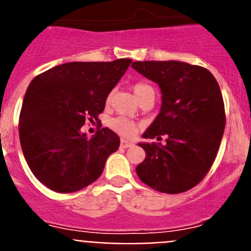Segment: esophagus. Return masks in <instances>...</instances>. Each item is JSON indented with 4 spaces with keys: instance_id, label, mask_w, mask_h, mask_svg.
<instances>
[{
    "instance_id": "obj_1",
    "label": "esophagus",
    "mask_w": 251,
    "mask_h": 251,
    "mask_svg": "<svg viewBox=\"0 0 251 251\" xmlns=\"http://www.w3.org/2000/svg\"><path fill=\"white\" fill-rule=\"evenodd\" d=\"M134 145V143H133L132 141H128V139H122L121 141V147L122 148H129V147H132V146Z\"/></svg>"
}]
</instances>
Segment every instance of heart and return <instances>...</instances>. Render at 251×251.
<instances>
[{"mask_svg": "<svg viewBox=\"0 0 251 251\" xmlns=\"http://www.w3.org/2000/svg\"><path fill=\"white\" fill-rule=\"evenodd\" d=\"M148 90H153L152 86L148 85L146 83H138L136 85L133 86V92L136 94L137 98H139L142 94H145L146 92ZM109 126L112 129H114L115 132L122 134V136H126V137H129L133 136L134 133H136V124L133 123L132 121L129 119L124 118V117H118V118H114L109 122Z\"/></svg>", "mask_w": 251, "mask_h": 251, "instance_id": "b5f03b06", "label": "heart"}]
</instances>
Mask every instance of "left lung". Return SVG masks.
<instances>
[{
	"label": "left lung",
	"mask_w": 251,
	"mask_h": 251,
	"mask_svg": "<svg viewBox=\"0 0 251 251\" xmlns=\"http://www.w3.org/2000/svg\"><path fill=\"white\" fill-rule=\"evenodd\" d=\"M132 68L161 89V110L139 142L142 182L165 194L185 192L206 176L220 147L225 109L220 86L207 69L182 61H134Z\"/></svg>",
	"instance_id": "left-lung-1"
}]
</instances>
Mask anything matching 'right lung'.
Listing matches in <instances>:
<instances>
[{"label":"right lung","mask_w":251,"mask_h":251,"mask_svg":"<svg viewBox=\"0 0 251 251\" xmlns=\"http://www.w3.org/2000/svg\"><path fill=\"white\" fill-rule=\"evenodd\" d=\"M130 63L74 61L32 79L20 113V142L31 172L46 187L70 194L99 178L121 139L109 128L88 138L81 127L98 119Z\"/></svg>","instance_id":"1"}]
</instances>
